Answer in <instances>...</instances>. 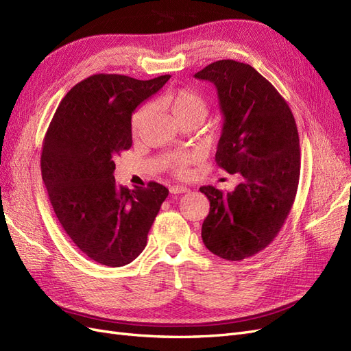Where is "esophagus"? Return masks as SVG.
<instances>
[{"label":"esophagus","mask_w":351,"mask_h":351,"mask_svg":"<svg viewBox=\"0 0 351 351\" xmlns=\"http://www.w3.org/2000/svg\"><path fill=\"white\" fill-rule=\"evenodd\" d=\"M189 187L186 186H182V184H176V186H171L169 187V192H171L173 195H182V193H187L189 192Z\"/></svg>","instance_id":"esophagus-1"}]
</instances>
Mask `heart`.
I'll list each match as a JSON object with an SVG mask.
<instances>
[{"mask_svg":"<svg viewBox=\"0 0 351 351\" xmlns=\"http://www.w3.org/2000/svg\"><path fill=\"white\" fill-rule=\"evenodd\" d=\"M162 105L173 112L177 121L189 119V117H197V119L204 120V117L208 112L206 99L202 97L199 92H196L193 89H189V88H182V89H176V90L168 92L162 98ZM143 112H145V108L134 115V119H133L134 127H137V124H139ZM190 159H192V156L190 155L177 156L173 162L174 171L177 174H184Z\"/></svg>","mask_w":351,"mask_h":351,"instance_id":"heart-1","label":"heart"}]
</instances>
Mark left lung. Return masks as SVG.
Wrapping results in <instances>:
<instances>
[{"instance_id":"8db88e82","label":"left lung","mask_w":351,"mask_h":351,"mask_svg":"<svg viewBox=\"0 0 351 351\" xmlns=\"http://www.w3.org/2000/svg\"><path fill=\"white\" fill-rule=\"evenodd\" d=\"M195 77L218 93L224 121L215 161L243 180L228 193L199 189L210 204L202 240L217 256L241 261L267 247L290 214L300 177L299 133L289 104L252 66L219 60Z\"/></svg>"}]
</instances>
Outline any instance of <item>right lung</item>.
I'll use <instances>...</instances> for the list:
<instances>
[{"mask_svg": "<svg viewBox=\"0 0 351 351\" xmlns=\"http://www.w3.org/2000/svg\"><path fill=\"white\" fill-rule=\"evenodd\" d=\"M93 74L73 86L52 117L40 171L61 227L92 261L124 267L146 246L168 189L117 186L115 158L132 146V114L169 80Z\"/></svg>", "mask_w": 351, "mask_h": 351, "instance_id": "obj_1", "label": "right lung"}]
</instances>
